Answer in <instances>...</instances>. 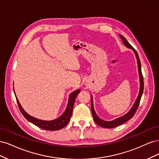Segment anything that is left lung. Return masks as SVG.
<instances>
[{"label":"left lung","mask_w":159,"mask_h":159,"mask_svg":"<svg viewBox=\"0 0 159 159\" xmlns=\"http://www.w3.org/2000/svg\"><path fill=\"white\" fill-rule=\"evenodd\" d=\"M121 36V39L123 40V42L124 43V44L127 47L129 48L132 49L134 54H135L136 57L137 59V63H138V68H139V77H140V81H141V84H140V91H139V93L138 95V98L136 99L135 103H134L133 107L131 108V109L130 110V111L127 113L126 115H125L124 116L119 117L118 119H116L113 120V121H105L101 119L100 118H99L98 117V115H96L94 109H93V102H92V98H91V112H92V115L93 117V120L94 121L97 123L99 126L102 127L104 128H114L116 127L117 126L121 125V124L125 123L126 121H127L128 120H129L130 119H131L133 116L134 113H136L137 110L138 109V107L139 105V103H140V101L141 99V96L143 95V89H144V81H143V76L142 74V71H141V61L140 60H139V55L137 54V51L135 50V49L129 44L128 42V41L125 38V37H123L122 35H120Z\"/></svg>","instance_id":"8db88e82"}]
</instances>
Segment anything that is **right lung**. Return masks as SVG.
<instances>
[{
  "instance_id": "1",
  "label": "right lung",
  "mask_w": 159,
  "mask_h": 159,
  "mask_svg": "<svg viewBox=\"0 0 159 159\" xmlns=\"http://www.w3.org/2000/svg\"><path fill=\"white\" fill-rule=\"evenodd\" d=\"M80 90H76L75 91H74V92L71 93V95H70L68 106H67L65 112L64 113L63 115H61V116H60L57 119L53 120V121H42V120L37 119L34 117L30 116V115L27 114L22 108L21 105H20V103H19L17 99H16V102L20 112L24 115V117L28 120V121H29L34 125H36L37 127H40L42 129L48 130V131H57V130H60L62 128H64L65 126H66L68 124L71 116L72 111H73V107H74L75 98L77 97L78 94L80 93Z\"/></svg>"
}]
</instances>
